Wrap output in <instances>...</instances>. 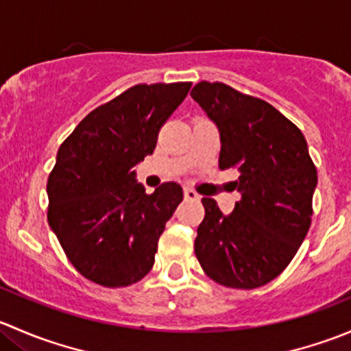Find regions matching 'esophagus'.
I'll use <instances>...</instances> for the list:
<instances>
[{"label":"esophagus","instance_id":"1","mask_svg":"<svg viewBox=\"0 0 351 351\" xmlns=\"http://www.w3.org/2000/svg\"><path fill=\"white\" fill-rule=\"evenodd\" d=\"M183 195H185L186 200H198V193L195 192V190L189 189V186H186V189H183Z\"/></svg>","mask_w":351,"mask_h":351}]
</instances>
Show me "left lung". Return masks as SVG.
<instances>
[{"label":"left lung","instance_id":"left-lung-1","mask_svg":"<svg viewBox=\"0 0 351 351\" xmlns=\"http://www.w3.org/2000/svg\"><path fill=\"white\" fill-rule=\"evenodd\" d=\"M190 95L217 125L219 168L239 173L241 193L229 215L202 198L197 260L217 284L256 289L285 270L309 231L316 166L299 127L267 101L208 81Z\"/></svg>","mask_w":351,"mask_h":351}]
</instances>
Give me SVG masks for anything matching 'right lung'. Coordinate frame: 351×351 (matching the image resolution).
<instances>
[{
	"label": "right lung",
	"mask_w": 351,
	"mask_h": 351,
	"mask_svg": "<svg viewBox=\"0 0 351 351\" xmlns=\"http://www.w3.org/2000/svg\"><path fill=\"white\" fill-rule=\"evenodd\" d=\"M192 83L136 84L88 113L58 151L47 180L49 226L88 280L127 287L154 265L158 239L183 190L168 182L146 193L134 166Z\"/></svg>",
	"instance_id": "1"
}]
</instances>
